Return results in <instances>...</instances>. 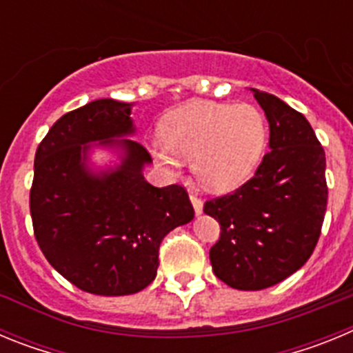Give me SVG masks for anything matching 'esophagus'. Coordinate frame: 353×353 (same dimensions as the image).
Masks as SVG:
<instances>
[{"label": "esophagus", "instance_id": "esophagus-1", "mask_svg": "<svg viewBox=\"0 0 353 353\" xmlns=\"http://www.w3.org/2000/svg\"><path fill=\"white\" fill-rule=\"evenodd\" d=\"M189 198H191V203H192V207H194L196 214L198 215L201 214V212H203V201H201V198H198L196 194H191Z\"/></svg>", "mask_w": 353, "mask_h": 353}]
</instances>
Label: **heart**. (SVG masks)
<instances>
[{
  "label": "heart",
  "mask_w": 353,
  "mask_h": 353,
  "mask_svg": "<svg viewBox=\"0 0 353 353\" xmlns=\"http://www.w3.org/2000/svg\"><path fill=\"white\" fill-rule=\"evenodd\" d=\"M161 136L164 143L152 145L157 162L176 171L180 159L192 161L198 182L224 192L245 182L256 168L267 127L260 109L251 104L199 101L168 113Z\"/></svg>",
  "instance_id": "b5f03b06"
}]
</instances>
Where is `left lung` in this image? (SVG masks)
Listing matches in <instances>:
<instances>
[{
    "label": "left lung",
    "instance_id": "8db88e82",
    "mask_svg": "<svg viewBox=\"0 0 353 353\" xmlns=\"http://www.w3.org/2000/svg\"><path fill=\"white\" fill-rule=\"evenodd\" d=\"M269 120L270 152L236 191L208 199L221 224L210 249L214 274L236 290H263L313 254L327 210L325 152L304 114L252 88Z\"/></svg>",
    "mask_w": 353,
    "mask_h": 353
}]
</instances>
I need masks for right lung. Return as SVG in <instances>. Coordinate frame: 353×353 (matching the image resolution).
Masks as SVG:
<instances>
[{"label":"right lung","mask_w":353,"mask_h":353,"mask_svg":"<svg viewBox=\"0 0 353 353\" xmlns=\"http://www.w3.org/2000/svg\"><path fill=\"white\" fill-rule=\"evenodd\" d=\"M132 104L101 99L63 114L40 141L30 191L33 232L43 256L83 292L117 297L155 279L162 239L194 217L182 185H150L152 162L132 136ZM117 145L121 166L92 174L90 142Z\"/></svg>","instance_id":"1"}]
</instances>
